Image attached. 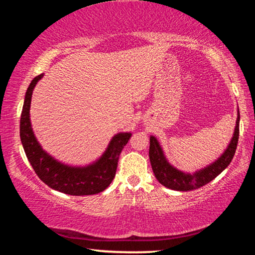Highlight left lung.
<instances>
[{"instance_id":"8db88e82","label":"left lung","mask_w":255,"mask_h":255,"mask_svg":"<svg viewBox=\"0 0 255 255\" xmlns=\"http://www.w3.org/2000/svg\"><path fill=\"white\" fill-rule=\"evenodd\" d=\"M240 133V111H237L236 126L233 137L221 156L215 162L207 165L204 169H200L193 173L180 171L167 161L158 140L154 136L149 138V161L152 165L155 178L164 187L176 190V191H190V190L199 189L202 185L209 183L216 176L230 165L233 157H234L237 141H239Z\"/></svg>"}]
</instances>
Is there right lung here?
<instances>
[{
    "label": "right lung",
    "instance_id": "right-lung-1",
    "mask_svg": "<svg viewBox=\"0 0 255 255\" xmlns=\"http://www.w3.org/2000/svg\"><path fill=\"white\" fill-rule=\"evenodd\" d=\"M44 74L34 77L25 92L20 119V138L25 155L36 174L51 189L71 196L96 195L109 187L118 166L119 155L126 146L131 132H119L112 137L106 152L86 166H71L58 162L42 149L34 136L30 122L32 92Z\"/></svg>",
    "mask_w": 255,
    "mask_h": 255
}]
</instances>
